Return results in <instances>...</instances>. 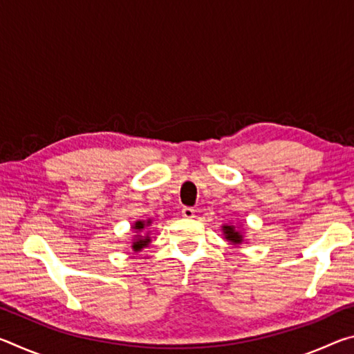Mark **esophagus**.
<instances>
[{
    "label": "esophagus",
    "instance_id": "1",
    "mask_svg": "<svg viewBox=\"0 0 354 354\" xmlns=\"http://www.w3.org/2000/svg\"><path fill=\"white\" fill-rule=\"evenodd\" d=\"M183 217L184 218H194L195 217V209L194 207H183Z\"/></svg>",
    "mask_w": 354,
    "mask_h": 354
}]
</instances>
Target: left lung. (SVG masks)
Instances as JSON below:
<instances>
[{"label":"left lung","instance_id":"obj_1","mask_svg":"<svg viewBox=\"0 0 354 354\" xmlns=\"http://www.w3.org/2000/svg\"><path fill=\"white\" fill-rule=\"evenodd\" d=\"M221 232H223V237L231 245H241L245 242V230L242 226H236L232 223H223L221 225Z\"/></svg>","mask_w":354,"mask_h":354}]
</instances>
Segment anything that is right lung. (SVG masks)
<instances>
[{"instance_id": "1", "label": "right lung", "mask_w": 354, "mask_h": 354, "mask_svg": "<svg viewBox=\"0 0 354 354\" xmlns=\"http://www.w3.org/2000/svg\"><path fill=\"white\" fill-rule=\"evenodd\" d=\"M153 220L148 218V220H137L133 223V226H131V231L134 232L133 236V242H131V248H133V251H142L143 248H147L149 243H151V237H149V234L151 232L147 231L149 226H151Z\"/></svg>"}]
</instances>
